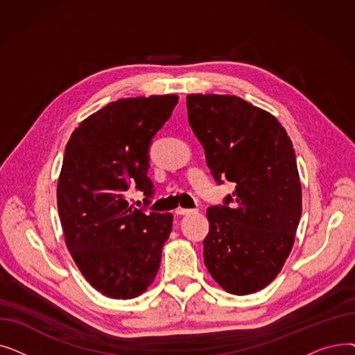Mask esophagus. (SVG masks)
Segmentation results:
<instances>
[{
	"label": "esophagus",
	"instance_id": "obj_1",
	"mask_svg": "<svg viewBox=\"0 0 355 355\" xmlns=\"http://www.w3.org/2000/svg\"><path fill=\"white\" fill-rule=\"evenodd\" d=\"M194 210H191V209H181V207H178L177 210H175V213L178 214V216H187V214H191Z\"/></svg>",
	"mask_w": 355,
	"mask_h": 355
}]
</instances>
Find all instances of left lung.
Wrapping results in <instances>:
<instances>
[{
  "label": "left lung",
  "mask_w": 355,
  "mask_h": 355,
  "mask_svg": "<svg viewBox=\"0 0 355 355\" xmlns=\"http://www.w3.org/2000/svg\"><path fill=\"white\" fill-rule=\"evenodd\" d=\"M187 109L216 181L234 182L226 206L207 210L204 263L226 292L254 293L282 270L300 225L302 187L292 141L272 114L237 96L191 93Z\"/></svg>",
  "instance_id": "left-lung-1"
}]
</instances>
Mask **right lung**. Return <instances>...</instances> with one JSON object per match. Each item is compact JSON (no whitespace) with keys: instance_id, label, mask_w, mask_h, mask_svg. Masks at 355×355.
<instances>
[{"instance_id":"right-lung-1","label":"right lung","mask_w":355,"mask_h":355,"mask_svg":"<svg viewBox=\"0 0 355 355\" xmlns=\"http://www.w3.org/2000/svg\"><path fill=\"white\" fill-rule=\"evenodd\" d=\"M177 102V95L110 102L82 121L66 145L58 181L64 241L86 281L107 297L132 300L158 273L174 216L129 206L125 191L135 184L153 194L148 149Z\"/></svg>"}]
</instances>
